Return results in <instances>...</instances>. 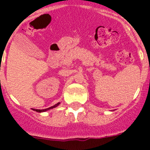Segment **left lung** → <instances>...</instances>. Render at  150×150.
<instances>
[{"mask_svg": "<svg viewBox=\"0 0 150 150\" xmlns=\"http://www.w3.org/2000/svg\"><path fill=\"white\" fill-rule=\"evenodd\" d=\"M36 110V111H37V112H40V113H41V112L46 111V110Z\"/></svg>", "mask_w": 150, "mask_h": 150, "instance_id": "8db88e82", "label": "left lung"}]
</instances>
